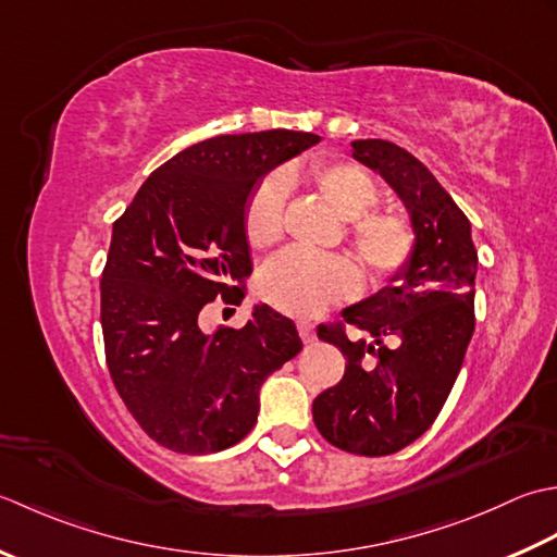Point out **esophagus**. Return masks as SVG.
<instances>
[{
    "mask_svg": "<svg viewBox=\"0 0 557 557\" xmlns=\"http://www.w3.org/2000/svg\"><path fill=\"white\" fill-rule=\"evenodd\" d=\"M298 332H300V338L305 344H314L317 342V332H314V324L312 322H298Z\"/></svg>",
    "mask_w": 557,
    "mask_h": 557,
    "instance_id": "1",
    "label": "esophagus"
}]
</instances>
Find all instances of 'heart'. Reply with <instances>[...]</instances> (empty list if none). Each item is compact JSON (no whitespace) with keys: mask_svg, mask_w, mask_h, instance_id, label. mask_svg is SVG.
I'll list each match as a JSON object with an SVG mask.
<instances>
[{"mask_svg":"<svg viewBox=\"0 0 557 557\" xmlns=\"http://www.w3.org/2000/svg\"><path fill=\"white\" fill-rule=\"evenodd\" d=\"M312 183L342 219L350 221V240L362 262L374 274H392L406 264L413 247V233L399 215L370 211L377 189L366 170L350 163H314ZM286 177L264 180L249 199L245 233L249 245H274L283 231ZM360 286L356 267L342 255H314L305 249H286L271 259L259 274V295L274 308L310 317L329 302L344 300Z\"/></svg>","mask_w":557,"mask_h":557,"instance_id":"1","label":"heart"}]
</instances>
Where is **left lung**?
I'll use <instances>...</instances> for the list:
<instances>
[{
	"mask_svg": "<svg viewBox=\"0 0 557 557\" xmlns=\"http://www.w3.org/2000/svg\"><path fill=\"white\" fill-rule=\"evenodd\" d=\"M350 146L411 213L413 247L387 286L344 308V320L368 338L344 326L317 329L342 348L346 372L312 401V418L334 447L384 457L433 425L457 382L475 324L479 255L469 219L416 156L384 139Z\"/></svg>",
	"mask_w": 557,
	"mask_h": 557,
	"instance_id": "8db88e82",
	"label": "left lung"
}]
</instances>
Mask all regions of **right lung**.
Listing matches in <instances>:
<instances>
[{
    "label": "right lung",
    "mask_w": 557,
    "mask_h": 557,
    "mask_svg": "<svg viewBox=\"0 0 557 557\" xmlns=\"http://www.w3.org/2000/svg\"><path fill=\"white\" fill-rule=\"evenodd\" d=\"M317 141L290 129L199 141L151 173L112 225L100 278L108 370L158 445L233 447L257 423L264 380L302 350L298 329L267 302L243 329L207 334L199 317L219 295L245 298L249 199L264 175Z\"/></svg>",
    "instance_id": "right-lung-1"
}]
</instances>
